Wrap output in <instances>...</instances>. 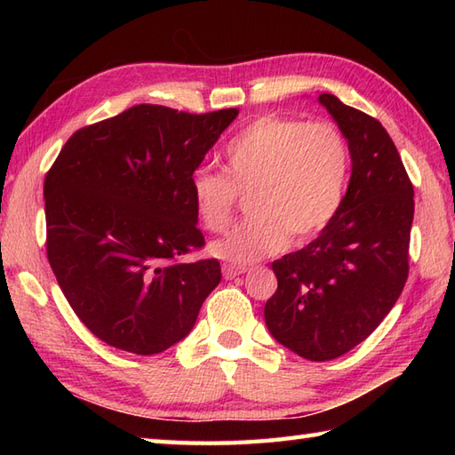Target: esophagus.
I'll return each mask as SVG.
<instances>
[{
  "instance_id": "obj_1",
  "label": "esophagus",
  "mask_w": 455,
  "mask_h": 455,
  "mask_svg": "<svg viewBox=\"0 0 455 455\" xmlns=\"http://www.w3.org/2000/svg\"><path fill=\"white\" fill-rule=\"evenodd\" d=\"M243 274H246V267H243V266H233V264L222 266V277L225 279H235Z\"/></svg>"
}]
</instances>
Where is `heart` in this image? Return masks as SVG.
Instances as JSON below:
<instances>
[{"label": "heart", "mask_w": 455, "mask_h": 455, "mask_svg": "<svg viewBox=\"0 0 455 455\" xmlns=\"http://www.w3.org/2000/svg\"><path fill=\"white\" fill-rule=\"evenodd\" d=\"M222 172L193 173V212L219 233L233 219L238 193H248L250 219L212 240L209 252L233 264H254L283 250L287 240L305 244L331 225L346 196L350 148L328 121L264 115L227 144Z\"/></svg>", "instance_id": "obj_1"}]
</instances>
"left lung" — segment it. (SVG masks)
Here are the masks:
<instances>
[{
  "instance_id": "left-lung-1",
  "label": "left lung",
  "mask_w": 455,
  "mask_h": 455,
  "mask_svg": "<svg viewBox=\"0 0 455 455\" xmlns=\"http://www.w3.org/2000/svg\"><path fill=\"white\" fill-rule=\"evenodd\" d=\"M347 140L350 186L313 243L272 264L267 331L311 362L334 360L363 342L409 277L414 189L383 124L336 95H318Z\"/></svg>"
}]
</instances>
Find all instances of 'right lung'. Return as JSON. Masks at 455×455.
Wrapping results in <instances>:
<instances>
[{"instance_id":"right-lung-1","label":"right lung","mask_w":455,"mask_h":455,"mask_svg":"<svg viewBox=\"0 0 455 455\" xmlns=\"http://www.w3.org/2000/svg\"><path fill=\"white\" fill-rule=\"evenodd\" d=\"M238 109L140 103L76 131L44 178L46 256L80 321L113 347L152 355L186 338L220 282L191 203L193 172Z\"/></svg>"}]
</instances>
